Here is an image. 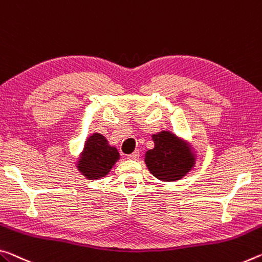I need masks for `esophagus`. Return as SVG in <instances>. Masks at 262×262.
<instances>
[{"label": "esophagus", "mask_w": 262, "mask_h": 262, "mask_svg": "<svg viewBox=\"0 0 262 262\" xmlns=\"http://www.w3.org/2000/svg\"><path fill=\"white\" fill-rule=\"evenodd\" d=\"M128 157V160H134V161H136L140 157V151L139 150H135L133 154H129V155L127 156Z\"/></svg>", "instance_id": "34e87169"}]
</instances>
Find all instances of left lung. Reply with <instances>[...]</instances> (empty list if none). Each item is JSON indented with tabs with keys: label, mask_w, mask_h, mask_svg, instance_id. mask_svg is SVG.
I'll return each instance as SVG.
<instances>
[{
	"label": "left lung",
	"mask_w": 262,
	"mask_h": 262,
	"mask_svg": "<svg viewBox=\"0 0 262 262\" xmlns=\"http://www.w3.org/2000/svg\"><path fill=\"white\" fill-rule=\"evenodd\" d=\"M155 147L144 156L147 167L157 180L175 182L181 180L194 165V155L184 141L170 132L152 135Z\"/></svg>",
	"instance_id": "8db88e82"
}]
</instances>
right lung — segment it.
I'll return each instance as SVG.
<instances>
[{
  "label": "right lung",
  "instance_id": "right-lung-1",
  "mask_svg": "<svg viewBox=\"0 0 262 262\" xmlns=\"http://www.w3.org/2000/svg\"><path fill=\"white\" fill-rule=\"evenodd\" d=\"M119 159L118 149L110 146L105 136L94 133L85 141L77 168L87 180H99L111 171Z\"/></svg>",
  "mask_w": 262,
  "mask_h": 262
}]
</instances>
